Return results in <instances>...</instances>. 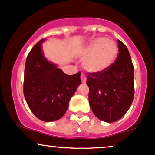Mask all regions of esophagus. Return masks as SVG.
I'll return each mask as SVG.
<instances>
[{
  "label": "esophagus",
  "mask_w": 155,
  "mask_h": 155,
  "mask_svg": "<svg viewBox=\"0 0 155 155\" xmlns=\"http://www.w3.org/2000/svg\"><path fill=\"white\" fill-rule=\"evenodd\" d=\"M81 81H82V83H85V82H86V77H85V75L84 74H81Z\"/></svg>",
  "instance_id": "obj_1"
}]
</instances>
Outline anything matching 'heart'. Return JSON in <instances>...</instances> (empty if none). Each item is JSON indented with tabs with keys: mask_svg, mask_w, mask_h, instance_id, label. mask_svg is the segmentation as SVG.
<instances>
[{
	"mask_svg": "<svg viewBox=\"0 0 155 155\" xmlns=\"http://www.w3.org/2000/svg\"><path fill=\"white\" fill-rule=\"evenodd\" d=\"M117 54V46L114 42L107 38H98L85 49L83 66L88 72H102L111 66Z\"/></svg>",
	"mask_w": 155,
	"mask_h": 155,
	"instance_id": "obj_1",
	"label": "heart"
}]
</instances>
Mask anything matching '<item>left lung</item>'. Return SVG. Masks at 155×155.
<instances>
[{"label":"left lung","instance_id":"1","mask_svg":"<svg viewBox=\"0 0 155 155\" xmlns=\"http://www.w3.org/2000/svg\"><path fill=\"white\" fill-rule=\"evenodd\" d=\"M119 52L115 61L107 70L89 72L86 84L89 88L90 107L101 120L113 123L125 115L134 97V68L130 54L118 40Z\"/></svg>","mask_w":155,"mask_h":155}]
</instances>
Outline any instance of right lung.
Instances as JSON below:
<instances>
[{
    "label": "right lung",
    "instance_id": "add662e5",
    "mask_svg": "<svg viewBox=\"0 0 155 155\" xmlns=\"http://www.w3.org/2000/svg\"><path fill=\"white\" fill-rule=\"evenodd\" d=\"M42 39L27 55L23 91L29 108L38 119L57 120L64 114L69 101L81 83V72L68 75L43 55Z\"/></svg>",
    "mask_w": 155,
    "mask_h": 155
}]
</instances>
